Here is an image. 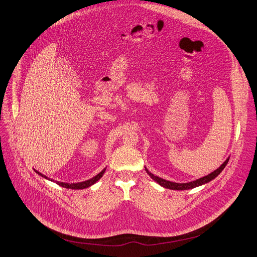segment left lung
Masks as SVG:
<instances>
[{"mask_svg":"<svg viewBox=\"0 0 257 257\" xmlns=\"http://www.w3.org/2000/svg\"><path fill=\"white\" fill-rule=\"evenodd\" d=\"M229 160V157L223 162V164H221V166L219 168H217L215 171L211 172L210 174L204 176V177H201L197 180H194V181H191V182H186V183H177V182H172V181H169V180H165L163 178H160L156 175H154L153 173H151L147 168H146V171L147 173L156 181L158 182L160 185H162L163 188H166V189H170V190H176V191H183V190H191V189H194V188H197V186H200L202 184H205L209 181H211L212 179H214L216 176H218L220 174V172L224 169V167L226 166L227 162Z\"/></svg>","mask_w":257,"mask_h":257,"instance_id":"left-lung-1","label":"left lung"}]
</instances>
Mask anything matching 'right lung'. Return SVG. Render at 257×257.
Returning a JSON list of instances; mask_svg holds the SVG:
<instances>
[{"label":"right lung","instance_id":"obj_1","mask_svg":"<svg viewBox=\"0 0 257 257\" xmlns=\"http://www.w3.org/2000/svg\"><path fill=\"white\" fill-rule=\"evenodd\" d=\"M39 175H41L42 177H44V178H46V179H49V180H51V181H53V182H56L58 185H60V186H62V188H65V189H72V190H83V189H86V188H89V186H91L92 184H94L96 181H98L101 177H102V175L104 174V172H105V168L101 171V172H99L96 176H94V177H92L91 179H88V180H85V181H82V182H77V183H66V182H60V181H54L53 179H50V178H48L47 176H45L44 174H42V173H40L39 171H37V170H35Z\"/></svg>","mask_w":257,"mask_h":257}]
</instances>
